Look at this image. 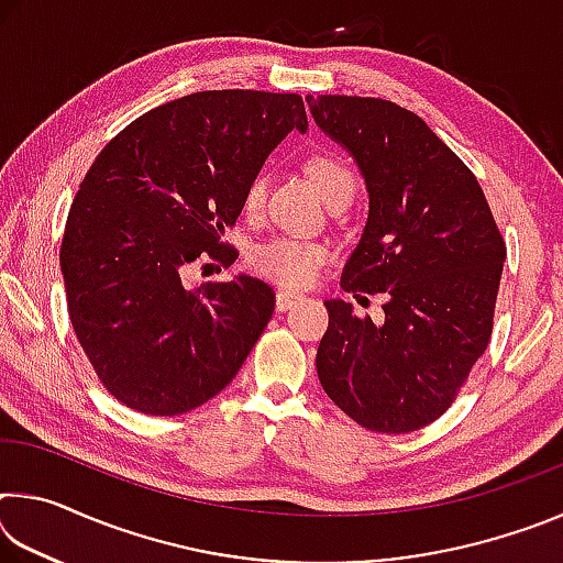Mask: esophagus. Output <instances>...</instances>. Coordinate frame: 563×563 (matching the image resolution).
<instances>
[{
    "label": "esophagus",
    "instance_id": "obj_1",
    "mask_svg": "<svg viewBox=\"0 0 563 563\" xmlns=\"http://www.w3.org/2000/svg\"><path fill=\"white\" fill-rule=\"evenodd\" d=\"M302 300V295L298 292H290V290H278V295H275V308H278L280 312L290 310L292 305H298Z\"/></svg>",
    "mask_w": 563,
    "mask_h": 563
}]
</instances>
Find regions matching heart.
Here are the masks:
<instances>
[{
    "label": "heart",
    "instance_id": "1",
    "mask_svg": "<svg viewBox=\"0 0 563 563\" xmlns=\"http://www.w3.org/2000/svg\"><path fill=\"white\" fill-rule=\"evenodd\" d=\"M305 170L316 186L322 201H332L335 196H355V176L332 154H316L305 161ZM265 198V178L255 176L245 188L243 206L245 211L255 213L263 206ZM325 247L318 243L298 241V238H275L271 243H263L251 253V265L263 278L283 285V288H302L308 285L325 261Z\"/></svg>",
    "mask_w": 563,
    "mask_h": 563
}]
</instances>
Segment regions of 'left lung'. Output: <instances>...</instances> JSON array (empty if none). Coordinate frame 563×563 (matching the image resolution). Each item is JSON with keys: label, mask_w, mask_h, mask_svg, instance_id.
Returning <instances> with one entry per match:
<instances>
[{"label": "left lung", "mask_w": 563, "mask_h": 563, "mask_svg": "<svg viewBox=\"0 0 563 563\" xmlns=\"http://www.w3.org/2000/svg\"><path fill=\"white\" fill-rule=\"evenodd\" d=\"M308 103L369 194L342 290L387 298L383 325L325 300L320 385L367 430L415 432L450 409L489 345L507 245L479 180L417 113L369 97Z\"/></svg>", "instance_id": "left-lung-1"}]
</instances>
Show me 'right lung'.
Returning a JSON list of instances; mask_svg holds the SVG:
<instances>
[{
	"mask_svg": "<svg viewBox=\"0 0 563 563\" xmlns=\"http://www.w3.org/2000/svg\"><path fill=\"white\" fill-rule=\"evenodd\" d=\"M308 117L298 93L198 91L146 111L84 176L62 241L76 338L131 409L174 417L238 375L275 310L268 283L235 275L186 290L198 258L231 265L225 228L271 151Z\"/></svg>",
	"mask_w": 563,
	"mask_h": 563,
	"instance_id": "add662e5",
	"label": "right lung"
}]
</instances>
